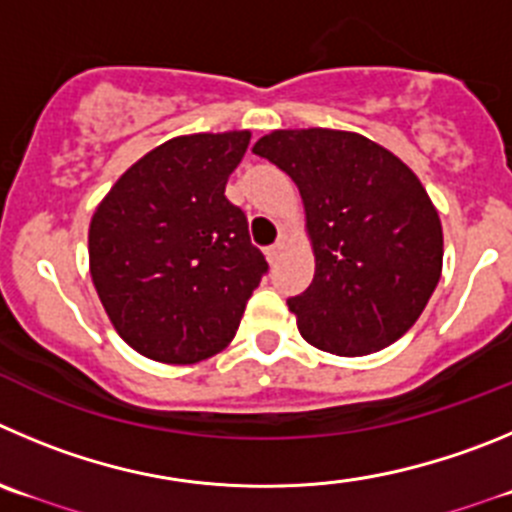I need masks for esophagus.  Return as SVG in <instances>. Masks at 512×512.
I'll return each instance as SVG.
<instances>
[{
  "label": "esophagus",
  "mask_w": 512,
  "mask_h": 512,
  "mask_svg": "<svg viewBox=\"0 0 512 512\" xmlns=\"http://www.w3.org/2000/svg\"><path fill=\"white\" fill-rule=\"evenodd\" d=\"M283 247H285V242H275V245L267 247L265 257H267V262H270V265H275V262L280 260V255H283Z\"/></svg>",
  "instance_id": "obj_1"
}]
</instances>
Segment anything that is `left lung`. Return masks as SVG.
Segmentation results:
<instances>
[{"instance_id":"1","label":"left lung","mask_w":512,"mask_h":512,"mask_svg":"<svg viewBox=\"0 0 512 512\" xmlns=\"http://www.w3.org/2000/svg\"><path fill=\"white\" fill-rule=\"evenodd\" d=\"M252 151L303 197L315 275L288 300L300 336L336 356L391 346L417 323L442 275V224L422 181L351 131H272Z\"/></svg>"}]
</instances>
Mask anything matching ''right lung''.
<instances>
[{"label": "right lung", "mask_w": 512, "mask_h": 512, "mask_svg": "<svg viewBox=\"0 0 512 512\" xmlns=\"http://www.w3.org/2000/svg\"><path fill=\"white\" fill-rule=\"evenodd\" d=\"M250 131L194 133L138 159L90 219V278L118 336L161 364L229 346L267 272L224 197Z\"/></svg>", "instance_id": "right-lung-1"}]
</instances>
